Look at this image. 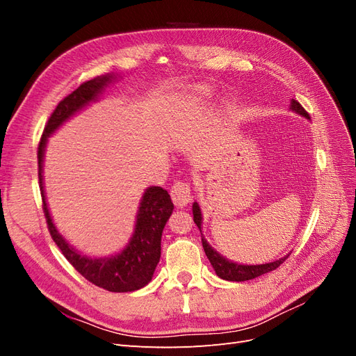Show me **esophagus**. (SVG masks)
Here are the masks:
<instances>
[{"instance_id": "34e87169", "label": "esophagus", "mask_w": 356, "mask_h": 356, "mask_svg": "<svg viewBox=\"0 0 356 356\" xmlns=\"http://www.w3.org/2000/svg\"><path fill=\"white\" fill-rule=\"evenodd\" d=\"M170 197L174 200L178 208L186 207L187 203L191 202V186L187 179L177 181L170 188Z\"/></svg>"}]
</instances>
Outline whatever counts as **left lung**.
I'll return each mask as SVG.
<instances>
[{"mask_svg":"<svg viewBox=\"0 0 356 356\" xmlns=\"http://www.w3.org/2000/svg\"><path fill=\"white\" fill-rule=\"evenodd\" d=\"M291 110L301 114L306 118H310L309 113L301 106V104L298 101H294L291 102ZM193 220H195L196 225L199 227V230L202 229V213H200V208L199 204L195 202L193 203ZM202 245H203V250H204V254H207L208 260L211 261L212 267L215 273H217L221 279H225V281H233V282H243V281H250V279H254L257 276H261L264 273H268L275 270V268H277L279 266H281L286 258H281V260H276L273 263H267V264H258V266H243V264H236V263H232L229 260H225L224 257H221L217 251L212 250V248L208 245V242L204 241V238L202 236Z\"/></svg>","mask_w":356,"mask_h":356,"instance_id":"8db88e82","label":"left lung"}]
</instances>
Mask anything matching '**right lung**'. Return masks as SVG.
I'll list each match as a JSON object with an SVG mask.
<instances>
[{"label": "right lung", "instance_id": "obj_1", "mask_svg": "<svg viewBox=\"0 0 356 356\" xmlns=\"http://www.w3.org/2000/svg\"><path fill=\"white\" fill-rule=\"evenodd\" d=\"M111 80L113 75L108 74L104 77L84 81L58 104L55 111L49 117L38 144V181L42 197V211H44L50 236L71 266L96 286L111 291V293H129V291H136L145 286L152 281L160 260L161 232L174 209V203H172L168 191L161 187H148L145 190L136 215L135 233L120 254L106 258H89L77 252V250L70 246L58 233L55 224L51 222L44 197V187H42V156H44L47 138L74 113L98 98V95Z\"/></svg>", "mask_w": 356, "mask_h": 356}]
</instances>
